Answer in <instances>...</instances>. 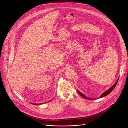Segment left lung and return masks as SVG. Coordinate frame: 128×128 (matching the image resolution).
<instances>
[{"label": "left lung", "mask_w": 128, "mask_h": 128, "mask_svg": "<svg viewBox=\"0 0 128 128\" xmlns=\"http://www.w3.org/2000/svg\"><path fill=\"white\" fill-rule=\"evenodd\" d=\"M118 79L119 78H118V80H117V81L110 88H109L108 90H107L106 91H105V92H104L99 97V98H102V97H105V96H107V95H108L109 93H110L112 91V90L114 88L116 87V84H118ZM77 92H78V93L82 97H83L84 98V99H88V100H93V99H90V98H88L87 97H86V96H84L83 94H82L81 92H80L79 90H77Z\"/></svg>", "instance_id": "1"}]
</instances>
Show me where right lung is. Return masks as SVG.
<instances>
[{
  "mask_svg": "<svg viewBox=\"0 0 128 128\" xmlns=\"http://www.w3.org/2000/svg\"><path fill=\"white\" fill-rule=\"evenodd\" d=\"M50 101H51V100H50ZM33 104H34V105H35V104H35H35H34V103H33Z\"/></svg>",
  "mask_w": 128,
  "mask_h": 128,
  "instance_id": "obj_1",
  "label": "right lung"
}]
</instances>
